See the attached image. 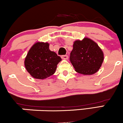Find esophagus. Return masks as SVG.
<instances>
[{"label": "esophagus", "mask_w": 123, "mask_h": 123, "mask_svg": "<svg viewBox=\"0 0 123 123\" xmlns=\"http://www.w3.org/2000/svg\"><path fill=\"white\" fill-rule=\"evenodd\" d=\"M61 58L63 60H67L68 58V56L67 55H63L61 56Z\"/></svg>", "instance_id": "34e87169"}]
</instances>
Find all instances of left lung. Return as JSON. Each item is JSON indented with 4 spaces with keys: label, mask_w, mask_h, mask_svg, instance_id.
Listing matches in <instances>:
<instances>
[{
    "label": "left lung",
    "mask_w": 123,
    "mask_h": 123,
    "mask_svg": "<svg viewBox=\"0 0 123 123\" xmlns=\"http://www.w3.org/2000/svg\"><path fill=\"white\" fill-rule=\"evenodd\" d=\"M69 59L77 72L90 75L102 65L104 53L95 42L86 37L74 42Z\"/></svg>",
    "instance_id": "8db88e82"
}]
</instances>
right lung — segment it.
I'll list each match as a JSON object with an SVG mask.
<instances>
[{
  "label": "right lung",
  "instance_id": "obj_1",
  "mask_svg": "<svg viewBox=\"0 0 123 123\" xmlns=\"http://www.w3.org/2000/svg\"><path fill=\"white\" fill-rule=\"evenodd\" d=\"M61 60L60 56L50 50L49 43L37 42L31 48L24 63L32 77L44 79L53 75Z\"/></svg>",
  "mask_w": 123,
  "mask_h": 123
}]
</instances>
